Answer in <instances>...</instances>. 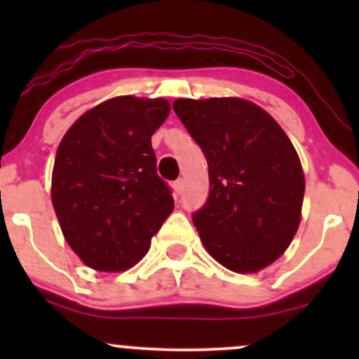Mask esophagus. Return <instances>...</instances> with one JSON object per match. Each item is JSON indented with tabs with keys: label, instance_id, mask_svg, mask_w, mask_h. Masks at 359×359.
Listing matches in <instances>:
<instances>
[{
	"label": "esophagus",
	"instance_id": "esophagus-1",
	"mask_svg": "<svg viewBox=\"0 0 359 359\" xmlns=\"http://www.w3.org/2000/svg\"><path fill=\"white\" fill-rule=\"evenodd\" d=\"M172 187H174V192L179 196V194H182V191H184V180L182 179L175 180V182L172 184Z\"/></svg>",
	"mask_w": 359,
	"mask_h": 359
}]
</instances>
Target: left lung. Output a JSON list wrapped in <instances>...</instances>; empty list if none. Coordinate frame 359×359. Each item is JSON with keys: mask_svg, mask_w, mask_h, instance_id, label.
Returning <instances> with one entry per match:
<instances>
[{"mask_svg": "<svg viewBox=\"0 0 359 359\" xmlns=\"http://www.w3.org/2000/svg\"><path fill=\"white\" fill-rule=\"evenodd\" d=\"M209 165V199L192 221L208 253L257 273L285 253L302 217L306 177L282 126L241 97L175 100Z\"/></svg>", "mask_w": 359, "mask_h": 359, "instance_id": "1", "label": "left lung"}]
</instances>
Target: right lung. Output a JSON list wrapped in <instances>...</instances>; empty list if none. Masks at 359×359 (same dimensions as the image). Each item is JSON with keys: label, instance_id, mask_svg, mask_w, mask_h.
<instances>
[{"label": "right lung", "instance_id": "1", "mask_svg": "<svg viewBox=\"0 0 359 359\" xmlns=\"http://www.w3.org/2000/svg\"><path fill=\"white\" fill-rule=\"evenodd\" d=\"M168 113L163 97H111L86 111L62 138L52 205L65 241L89 269L137 265L174 209L151 148Z\"/></svg>", "mask_w": 359, "mask_h": 359}]
</instances>
